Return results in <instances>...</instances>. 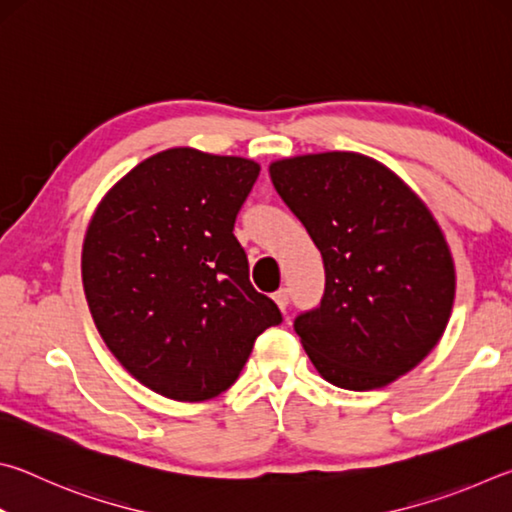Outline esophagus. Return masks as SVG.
Returning <instances> with one entry per match:
<instances>
[{"instance_id": "34e87169", "label": "esophagus", "mask_w": 512, "mask_h": 512, "mask_svg": "<svg viewBox=\"0 0 512 512\" xmlns=\"http://www.w3.org/2000/svg\"><path fill=\"white\" fill-rule=\"evenodd\" d=\"M273 300H275V305L280 307L282 311L289 307V293H287V289H280V291H275L273 293Z\"/></svg>"}]
</instances>
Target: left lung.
<instances>
[{"label":"left lung","instance_id":"8db88e82","mask_svg":"<svg viewBox=\"0 0 512 512\" xmlns=\"http://www.w3.org/2000/svg\"><path fill=\"white\" fill-rule=\"evenodd\" d=\"M268 173L323 255L325 296L293 325L318 375L345 391L400 379L452 316L454 257L438 221L395 171L357 151L293 155Z\"/></svg>","mask_w":512,"mask_h":512}]
</instances>
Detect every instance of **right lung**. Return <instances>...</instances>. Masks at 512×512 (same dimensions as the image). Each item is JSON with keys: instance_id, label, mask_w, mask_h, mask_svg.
Masks as SVG:
<instances>
[{"instance_id": "right-lung-1", "label": "right lung", "mask_w": 512, "mask_h": 512, "mask_svg": "<svg viewBox=\"0 0 512 512\" xmlns=\"http://www.w3.org/2000/svg\"><path fill=\"white\" fill-rule=\"evenodd\" d=\"M257 176L255 160L173 146L119 178L85 230L94 325L121 366L169 400L221 395L282 320L232 235Z\"/></svg>"}]
</instances>
